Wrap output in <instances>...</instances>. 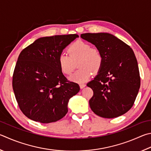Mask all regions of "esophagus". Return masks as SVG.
Listing matches in <instances>:
<instances>
[{
    "label": "esophagus",
    "instance_id": "esophagus-1",
    "mask_svg": "<svg viewBox=\"0 0 151 151\" xmlns=\"http://www.w3.org/2000/svg\"><path fill=\"white\" fill-rule=\"evenodd\" d=\"M79 85H80V88H81V89H83V88H84L85 86H86V84H84V83H81Z\"/></svg>",
    "mask_w": 151,
    "mask_h": 151
}]
</instances>
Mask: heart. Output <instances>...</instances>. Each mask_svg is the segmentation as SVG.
Wrapping results in <instances>:
<instances>
[{
	"label": "heart",
	"mask_w": 151,
	"mask_h": 151,
	"mask_svg": "<svg viewBox=\"0 0 151 151\" xmlns=\"http://www.w3.org/2000/svg\"><path fill=\"white\" fill-rule=\"evenodd\" d=\"M68 55L61 53L58 63L63 73L70 75L73 72L76 63L79 69L71 75L69 79L73 82L82 83L86 81L92 72H98L102 66L103 55L99 49L90 47L83 41H77L71 44L67 49Z\"/></svg>",
	"instance_id": "b5f03b06"
}]
</instances>
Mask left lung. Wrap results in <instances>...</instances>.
<instances>
[{
    "label": "left lung",
    "mask_w": 151,
    "mask_h": 151,
    "mask_svg": "<svg viewBox=\"0 0 151 151\" xmlns=\"http://www.w3.org/2000/svg\"><path fill=\"white\" fill-rule=\"evenodd\" d=\"M81 37L99 49L103 55L98 75L87 84L94 92L89 100L90 108L104 118L122 116L133 106L141 84L133 49L108 33H86Z\"/></svg>",
    "instance_id": "8db88e82"
}]
</instances>
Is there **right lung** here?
I'll return each mask as SVG.
<instances>
[{
  "label": "right lung",
  "instance_id": "1",
  "mask_svg": "<svg viewBox=\"0 0 151 151\" xmlns=\"http://www.w3.org/2000/svg\"><path fill=\"white\" fill-rule=\"evenodd\" d=\"M76 37L77 34L40 37L19 55L12 87L20 109L29 119L49 123L67 114L68 101L80 87L67 81L58 59Z\"/></svg>",
  "mask_w": 151,
  "mask_h": 151
}]
</instances>
